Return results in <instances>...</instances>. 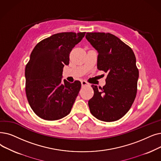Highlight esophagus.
Returning <instances> with one entry per match:
<instances>
[{"mask_svg":"<svg viewBox=\"0 0 161 161\" xmlns=\"http://www.w3.org/2000/svg\"><path fill=\"white\" fill-rule=\"evenodd\" d=\"M81 86L82 87H86V86H90L89 83H87L86 81H81Z\"/></svg>","mask_w":161,"mask_h":161,"instance_id":"esophagus-1","label":"esophagus"}]
</instances>
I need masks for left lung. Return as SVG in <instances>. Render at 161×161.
Returning a JSON list of instances; mask_svg holds the SVG:
<instances>
[{
	"label": "left lung",
	"mask_w": 161,
	"mask_h": 161,
	"mask_svg": "<svg viewBox=\"0 0 161 161\" xmlns=\"http://www.w3.org/2000/svg\"><path fill=\"white\" fill-rule=\"evenodd\" d=\"M97 50V68L108 73L103 88L92 85L93 97L88 101L91 113L98 120L113 122L126 114L137 93L139 71L131 48L109 33H87Z\"/></svg>",
	"instance_id": "1"
}]
</instances>
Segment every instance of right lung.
Masks as SVG:
<instances>
[{"label": "right lung", "mask_w": 161, "mask_h": 161, "mask_svg": "<svg viewBox=\"0 0 161 161\" xmlns=\"http://www.w3.org/2000/svg\"><path fill=\"white\" fill-rule=\"evenodd\" d=\"M86 32L54 34L35 47L25 69V92L33 112L42 119L57 120L70 113L81 82L62 81L69 56Z\"/></svg>", "instance_id": "1"}]
</instances>
